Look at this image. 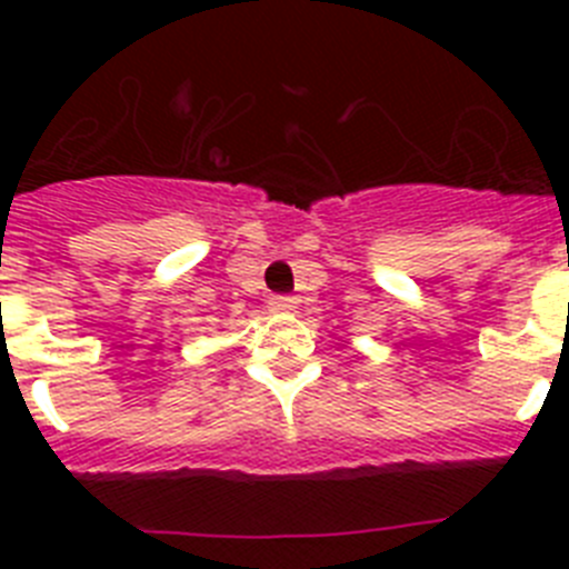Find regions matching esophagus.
<instances>
[{"instance_id":"1","label":"esophagus","mask_w":569,"mask_h":569,"mask_svg":"<svg viewBox=\"0 0 569 569\" xmlns=\"http://www.w3.org/2000/svg\"><path fill=\"white\" fill-rule=\"evenodd\" d=\"M299 308V301L293 299V296H270L268 299V310L270 313H293V310Z\"/></svg>"}]
</instances>
